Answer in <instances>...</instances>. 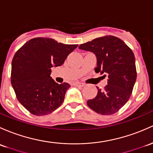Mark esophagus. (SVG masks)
Here are the masks:
<instances>
[{
    "instance_id": "34e87169",
    "label": "esophagus",
    "mask_w": 153,
    "mask_h": 153,
    "mask_svg": "<svg viewBox=\"0 0 153 153\" xmlns=\"http://www.w3.org/2000/svg\"><path fill=\"white\" fill-rule=\"evenodd\" d=\"M74 85H76V86H79V87H83L84 85H85V84L82 83V82H75L74 84Z\"/></svg>"
}]
</instances>
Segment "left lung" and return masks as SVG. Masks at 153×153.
Segmentation results:
<instances>
[{
  "mask_svg": "<svg viewBox=\"0 0 153 153\" xmlns=\"http://www.w3.org/2000/svg\"><path fill=\"white\" fill-rule=\"evenodd\" d=\"M79 49L93 52L97 57L96 72L109 78L103 90L97 87V96L87 101L88 106L103 115L117 112L128 101L136 80L133 51L123 40L113 36L96 38L81 44Z\"/></svg>",
  "mask_w": 153,
  "mask_h": 153,
  "instance_id": "1",
  "label": "left lung"
}]
</instances>
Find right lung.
I'll return each mask as SVG.
<instances>
[{
    "mask_svg": "<svg viewBox=\"0 0 153 153\" xmlns=\"http://www.w3.org/2000/svg\"><path fill=\"white\" fill-rule=\"evenodd\" d=\"M77 47L38 37L16 52L11 63V85L18 101L31 114L46 115L63 103L71 85L55 82L50 77L51 68L63 65Z\"/></svg>",
    "mask_w": 153,
    "mask_h": 153,
    "instance_id": "1",
    "label": "right lung"
}]
</instances>
